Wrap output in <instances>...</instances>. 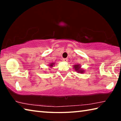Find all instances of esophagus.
Returning a JSON list of instances; mask_svg holds the SVG:
<instances>
[{"label": "esophagus", "mask_w": 121, "mask_h": 121, "mask_svg": "<svg viewBox=\"0 0 121 121\" xmlns=\"http://www.w3.org/2000/svg\"><path fill=\"white\" fill-rule=\"evenodd\" d=\"M67 61H68V59H66V58L63 59V62H67Z\"/></svg>", "instance_id": "obj_1"}]
</instances>
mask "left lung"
<instances>
[{"label": "left lung", "instance_id": "left-lung-1", "mask_svg": "<svg viewBox=\"0 0 121 121\" xmlns=\"http://www.w3.org/2000/svg\"><path fill=\"white\" fill-rule=\"evenodd\" d=\"M73 68L74 69V70L77 71L78 73H83L85 72L84 69H83L82 68H81V65L79 64H77V65H75L73 66Z\"/></svg>", "mask_w": 121, "mask_h": 121}]
</instances>
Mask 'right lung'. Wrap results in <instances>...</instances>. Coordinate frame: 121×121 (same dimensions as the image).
<instances>
[{"label":"right lung","instance_id":"add662e5","mask_svg":"<svg viewBox=\"0 0 121 121\" xmlns=\"http://www.w3.org/2000/svg\"><path fill=\"white\" fill-rule=\"evenodd\" d=\"M55 65V62H52V63H50V65H48V66L51 67V68H52V67H53V65Z\"/></svg>","mask_w":121,"mask_h":121}]
</instances>
